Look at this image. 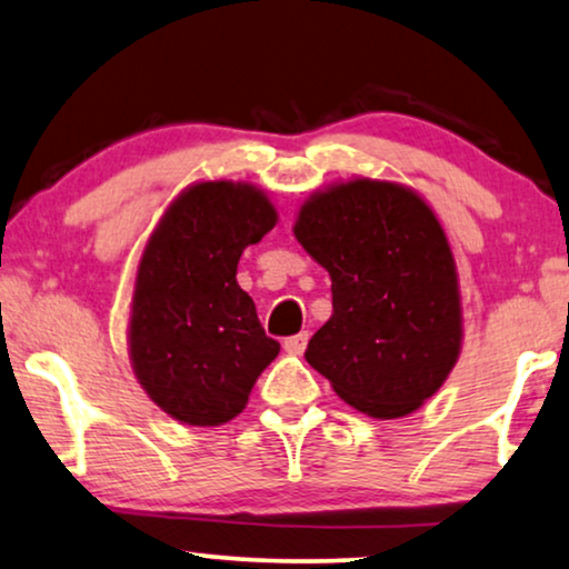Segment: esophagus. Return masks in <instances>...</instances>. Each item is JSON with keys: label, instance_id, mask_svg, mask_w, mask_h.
<instances>
[{"label": "esophagus", "instance_id": "obj_1", "mask_svg": "<svg viewBox=\"0 0 569 569\" xmlns=\"http://www.w3.org/2000/svg\"><path fill=\"white\" fill-rule=\"evenodd\" d=\"M307 343H309V332H299V336H291V338H286L283 340V348H286V353H301L307 348Z\"/></svg>", "mask_w": 569, "mask_h": 569}]
</instances>
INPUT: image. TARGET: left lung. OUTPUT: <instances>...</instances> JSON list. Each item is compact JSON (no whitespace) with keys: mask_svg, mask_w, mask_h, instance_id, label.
<instances>
[{"mask_svg":"<svg viewBox=\"0 0 569 569\" xmlns=\"http://www.w3.org/2000/svg\"><path fill=\"white\" fill-rule=\"evenodd\" d=\"M293 237L332 280V315L305 359L356 411L413 413L463 346L456 257L435 210L411 187L356 177L305 200Z\"/></svg>","mask_w":569,"mask_h":569,"instance_id":"obj_1","label":"left lung"}]
</instances>
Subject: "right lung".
<instances>
[{
  "mask_svg": "<svg viewBox=\"0 0 569 569\" xmlns=\"http://www.w3.org/2000/svg\"><path fill=\"white\" fill-rule=\"evenodd\" d=\"M278 223L247 181H197L166 208L138 262L127 343L148 398L189 427H221L244 411L276 359L237 264Z\"/></svg>",
  "mask_w": 569,
  "mask_h": 569,
  "instance_id": "add662e5",
  "label": "right lung"
}]
</instances>
